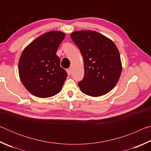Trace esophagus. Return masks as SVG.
<instances>
[{
    "instance_id": "obj_1",
    "label": "esophagus",
    "mask_w": 151,
    "mask_h": 151,
    "mask_svg": "<svg viewBox=\"0 0 151 151\" xmlns=\"http://www.w3.org/2000/svg\"><path fill=\"white\" fill-rule=\"evenodd\" d=\"M66 72H67V74L68 75H70V74H71V69H70V68H68V69L66 70Z\"/></svg>"
}]
</instances>
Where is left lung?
<instances>
[{"instance_id": "8db88e82", "label": "left lung", "mask_w": 151, "mask_h": 151, "mask_svg": "<svg viewBox=\"0 0 151 151\" xmlns=\"http://www.w3.org/2000/svg\"><path fill=\"white\" fill-rule=\"evenodd\" d=\"M83 55L85 76L78 86L86 95L99 96L111 91L122 71L119 52L105 36L94 30H79L70 34Z\"/></svg>"}]
</instances>
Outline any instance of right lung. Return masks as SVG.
<instances>
[{"mask_svg": "<svg viewBox=\"0 0 151 151\" xmlns=\"http://www.w3.org/2000/svg\"><path fill=\"white\" fill-rule=\"evenodd\" d=\"M65 37L63 32L53 30L40 35L24 48L19 63L20 80L33 95L47 98L62 89L67 73L60 66L56 55Z\"/></svg>", "mask_w": 151, "mask_h": 151, "instance_id": "1", "label": "right lung"}]
</instances>
